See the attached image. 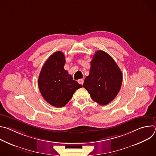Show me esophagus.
Returning <instances> with one entry per match:
<instances>
[{"mask_svg":"<svg viewBox=\"0 0 156 156\" xmlns=\"http://www.w3.org/2000/svg\"><path fill=\"white\" fill-rule=\"evenodd\" d=\"M78 82L80 84H83L84 83V80L83 79H80L78 80Z\"/></svg>","mask_w":156,"mask_h":156,"instance_id":"obj_1","label":"esophagus"}]
</instances>
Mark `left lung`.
Here are the masks:
<instances>
[{
  "instance_id": "obj_1",
  "label": "left lung",
  "mask_w": 156,
  "mask_h": 156,
  "mask_svg": "<svg viewBox=\"0 0 156 156\" xmlns=\"http://www.w3.org/2000/svg\"><path fill=\"white\" fill-rule=\"evenodd\" d=\"M122 78L115 60L105 52L98 51L91 62L90 75L86 77L83 86L94 101L105 105L117 96Z\"/></svg>"
}]
</instances>
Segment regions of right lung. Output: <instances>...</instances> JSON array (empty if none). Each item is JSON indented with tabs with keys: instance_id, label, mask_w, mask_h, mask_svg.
<instances>
[{
	"instance_id": "right-lung-1",
	"label": "right lung",
	"mask_w": 156,
	"mask_h": 156,
	"mask_svg": "<svg viewBox=\"0 0 156 156\" xmlns=\"http://www.w3.org/2000/svg\"><path fill=\"white\" fill-rule=\"evenodd\" d=\"M64 54L57 51L51 55L44 64L38 78L41 95L49 104L62 107L72 99L74 93L82 87L72 75L64 69Z\"/></svg>"
}]
</instances>
